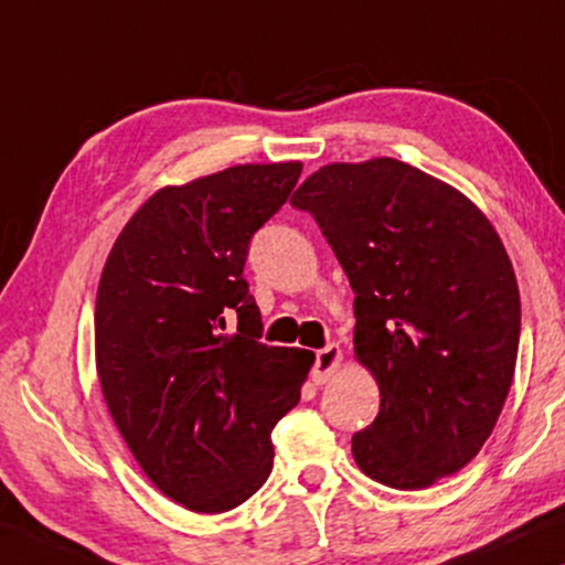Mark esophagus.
<instances>
[{
	"label": "esophagus",
	"instance_id": "obj_1",
	"mask_svg": "<svg viewBox=\"0 0 565 565\" xmlns=\"http://www.w3.org/2000/svg\"><path fill=\"white\" fill-rule=\"evenodd\" d=\"M339 365H342V350H339V344L323 347V350L316 352V362H313V370H311L313 383L316 385L327 383L329 377L337 373Z\"/></svg>",
	"mask_w": 565,
	"mask_h": 565
}]
</instances>
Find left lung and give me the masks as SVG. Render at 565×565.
Returning <instances> with one entry per match:
<instances>
[{
    "label": "left lung",
    "mask_w": 565,
    "mask_h": 565,
    "mask_svg": "<svg viewBox=\"0 0 565 565\" xmlns=\"http://www.w3.org/2000/svg\"><path fill=\"white\" fill-rule=\"evenodd\" d=\"M290 203L354 290V358L381 412L360 470L401 491L458 473L497 427L520 350V288L497 228L460 190L391 157L321 167Z\"/></svg>",
    "instance_id": "8db88e82"
}]
</instances>
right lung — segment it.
Wrapping results in <instances>:
<instances>
[{
    "label": "right lung",
    "instance_id": "right-lung-1",
    "mask_svg": "<svg viewBox=\"0 0 565 565\" xmlns=\"http://www.w3.org/2000/svg\"><path fill=\"white\" fill-rule=\"evenodd\" d=\"M300 172V161L238 164L157 190L99 277L105 404L149 481L192 512H228L259 491L275 458L269 435L316 360L259 342L262 316L244 280L254 231Z\"/></svg>",
    "mask_w": 565,
    "mask_h": 565
}]
</instances>
